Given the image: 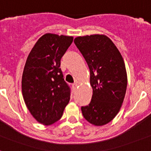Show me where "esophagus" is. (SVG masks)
Listing matches in <instances>:
<instances>
[{"instance_id": "obj_1", "label": "esophagus", "mask_w": 151, "mask_h": 151, "mask_svg": "<svg viewBox=\"0 0 151 151\" xmlns=\"http://www.w3.org/2000/svg\"><path fill=\"white\" fill-rule=\"evenodd\" d=\"M78 84L77 83H73V84H72V86H73V87L74 88V89H75L76 87H78Z\"/></svg>"}]
</instances>
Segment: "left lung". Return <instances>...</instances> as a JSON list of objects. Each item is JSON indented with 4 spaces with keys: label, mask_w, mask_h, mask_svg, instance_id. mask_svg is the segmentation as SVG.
<instances>
[{
    "label": "left lung",
    "mask_w": 151,
    "mask_h": 151,
    "mask_svg": "<svg viewBox=\"0 0 151 151\" xmlns=\"http://www.w3.org/2000/svg\"><path fill=\"white\" fill-rule=\"evenodd\" d=\"M74 44L89 67L93 89L91 103L81 107L82 114L92 124L103 126L116 116L124 99L127 85L124 61L105 35L78 37Z\"/></svg>",
    "instance_id": "obj_1"
}]
</instances>
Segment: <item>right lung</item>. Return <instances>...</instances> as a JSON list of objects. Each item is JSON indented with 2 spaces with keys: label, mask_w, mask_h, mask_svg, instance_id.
<instances>
[{
  "label": "right lung",
  "mask_w": 151,
  "mask_h": 151,
  "mask_svg": "<svg viewBox=\"0 0 151 151\" xmlns=\"http://www.w3.org/2000/svg\"><path fill=\"white\" fill-rule=\"evenodd\" d=\"M73 39L45 34L27 58L21 82L23 97L32 116L44 125L59 121L69 103L70 88L60 67V59Z\"/></svg>",
  "instance_id": "right-lung-1"
}]
</instances>
